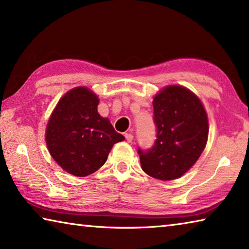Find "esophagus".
<instances>
[{"instance_id": "34e87169", "label": "esophagus", "mask_w": 249, "mask_h": 249, "mask_svg": "<svg viewBox=\"0 0 249 249\" xmlns=\"http://www.w3.org/2000/svg\"><path fill=\"white\" fill-rule=\"evenodd\" d=\"M125 138H126V141H127L128 142H132V141H133L134 136H133L132 134H129V133H126V134H125Z\"/></svg>"}]
</instances>
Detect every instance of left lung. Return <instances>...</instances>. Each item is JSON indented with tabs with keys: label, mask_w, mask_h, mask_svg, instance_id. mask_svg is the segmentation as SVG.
Wrapping results in <instances>:
<instances>
[{
	"label": "left lung",
	"mask_w": 249,
	"mask_h": 249,
	"mask_svg": "<svg viewBox=\"0 0 249 249\" xmlns=\"http://www.w3.org/2000/svg\"><path fill=\"white\" fill-rule=\"evenodd\" d=\"M156 141L147 150L138 147L142 169L159 180H174L195 165L209 134L200 99L180 86H169L154 98Z\"/></svg>",
	"instance_id": "left-lung-1"
}]
</instances>
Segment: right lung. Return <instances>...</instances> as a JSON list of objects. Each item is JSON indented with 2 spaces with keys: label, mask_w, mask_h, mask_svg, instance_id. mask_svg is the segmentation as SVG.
I'll list each match as a JSON object with an SVG mask.
<instances>
[{
  "label": "right lung",
  "mask_w": 249,
  "mask_h": 249,
  "mask_svg": "<svg viewBox=\"0 0 249 249\" xmlns=\"http://www.w3.org/2000/svg\"><path fill=\"white\" fill-rule=\"evenodd\" d=\"M99 99L88 88L70 90L48 121L46 144L62 169L75 177L93 174L107 161L112 147L125 140L98 113Z\"/></svg>",
  "instance_id": "right-lung-1"
}]
</instances>
